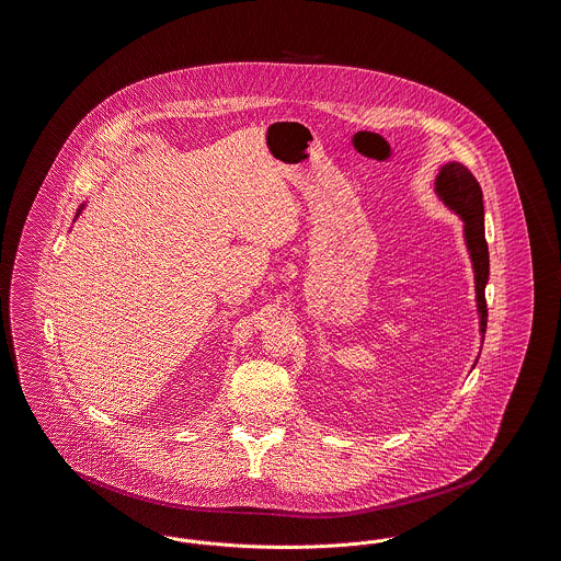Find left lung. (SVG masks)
Wrapping results in <instances>:
<instances>
[{
	"label": "left lung",
	"instance_id": "8db88e82",
	"mask_svg": "<svg viewBox=\"0 0 561 561\" xmlns=\"http://www.w3.org/2000/svg\"><path fill=\"white\" fill-rule=\"evenodd\" d=\"M436 191L440 199L453 208L461 221H463V236L470 251V260L474 267V283H477V306L481 314V334L485 340L486 330V301L485 285L489 278V249L485 240V210H483V191L474 174L457 163L450 161L443 165L438 179H436Z\"/></svg>",
	"mask_w": 561,
	"mask_h": 561
}]
</instances>
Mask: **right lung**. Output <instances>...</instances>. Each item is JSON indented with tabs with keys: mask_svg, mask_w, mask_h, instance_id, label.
Returning a JSON list of instances; mask_svg holds the SVG:
<instances>
[{
	"mask_svg": "<svg viewBox=\"0 0 561 561\" xmlns=\"http://www.w3.org/2000/svg\"><path fill=\"white\" fill-rule=\"evenodd\" d=\"M78 213H80V210H78Z\"/></svg>",
	"mask_w": 561,
	"mask_h": 561,
	"instance_id": "add662e5",
	"label": "right lung"
}]
</instances>
